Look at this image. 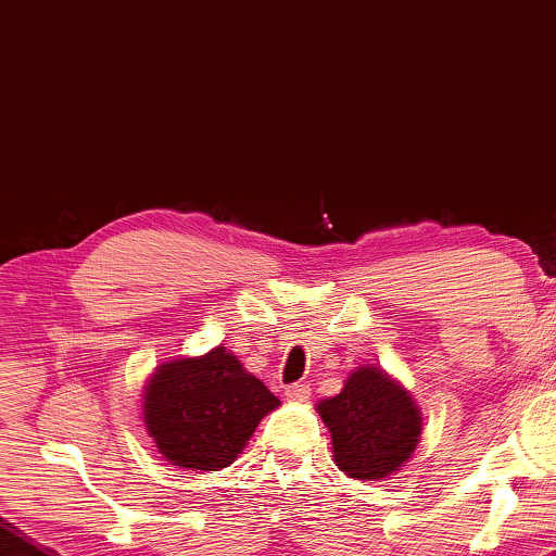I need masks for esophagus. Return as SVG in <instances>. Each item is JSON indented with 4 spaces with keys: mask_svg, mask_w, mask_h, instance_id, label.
I'll return each mask as SVG.
<instances>
[{
    "mask_svg": "<svg viewBox=\"0 0 556 556\" xmlns=\"http://www.w3.org/2000/svg\"><path fill=\"white\" fill-rule=\"evenodd\" d=\"M309 383H292V387H286V401L288 403H304L309 399Z\"/></svg>",
    "mask_w": 556,
    "mask_h": 556,
    "instance_id": "1",
    "label": "esophagus"
}]
</instances>
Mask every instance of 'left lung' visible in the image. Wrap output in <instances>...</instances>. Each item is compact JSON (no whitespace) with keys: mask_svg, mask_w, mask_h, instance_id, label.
Masks as SVG:
<instances>
[{"mask_svg":"<svg viewBox=\"0 0 556 556\" xmlns=\"http://www.w3.org/2000/svg\"><path fill=\"white\" fill-rule=\"evenodd\" d=\"M333 460L348 478L377 482L399 472L422 437V415L399 379L374 365L348 374L341 393L316 403Z\"/></svg>","mask_w":556,"mask_h":556,"instance_id":"1","label":"left lung"}]
</instances>
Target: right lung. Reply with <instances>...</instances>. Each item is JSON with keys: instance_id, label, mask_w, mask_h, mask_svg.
<instances>
[{"instance_id": "right-lung-1", "label": "right lung", "mask_w": 556, "mask_h": 556, "mask_svg": "<svg viewBox=\"0 0 556 556\" xmlns=\"http://www.w3.org/2000/svg\"><path fill=\"white\" fill-rule=\"evenodd\" d=\"M276 407L280 401L264 381L223 345L161 362L141 399L143 427L163 458L203 472L235 463Z\"/></svg>"}]
</instances>
